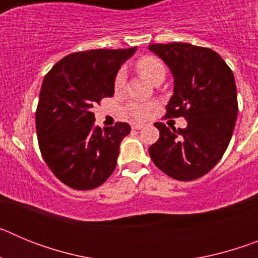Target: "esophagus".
Here are the masks:
<instances>
[{"instance_id": "esophagus-1", "label": "esophagus", "mask_w": 258, "mask_h": 258, "mask_svg": "<svg viewBox=\"0 0 258 258\" xmlns=\"http://www.w3.org/2000/svg\"><path fill=\"white\" fill-rule=\"evenodd\" d=\"M132 129H134V131H140V129H142V127H145V124H142V122H136L133 121L131 124Z\"/></svg>"}]
</instances>
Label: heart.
I'll return each instance as SVG.
<instances>
[{
  "label": "heart",
  "instance_id": "heart-1",
  "mask_svg": "<svg viewBox=\"0 0 258 258\" xmlns=\"http://www.w3.org/2000/svg\"><path fill=\"white\" fill-rule=\"evenodd\" d=\"M137 68L151 83H154L155 80L157 79H164L165 77V66L156 56H142V58L138 59V61H137ZM125 80H126V74H125V71L121 68V70L117 71L115 80H113V89H115L116 92H121L125 85ZM155 107H156V104L154 102L131 101L126 104V107H125V111L132 117L143 120V118L149 117L150 113L152 112V109Z\"/></svg>",
  "mask_w": 258,
  "mask_h": 258
}]
</instances>
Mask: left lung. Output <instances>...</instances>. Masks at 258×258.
<instances>
[{
	"label": "left lung",
	"instance_id": "8db88e82",
	"mask_svg": "<svg viewBox=\"0 0 258 258\" xmlns=\"http://www.w3.org/2000/svg\"><path fill=\"white\" fill-rule=\"evenodd\" d=\"M174 76V94L165 117H184L187 126L175 131L155 122L159 140L150 146L155 165L178 181H194L223 156L238 116L232 71L217 52L186 42L152 44Z\"/></svg>",
	"mask_w": 258,
	"mask_h": 258
}]
</instances>
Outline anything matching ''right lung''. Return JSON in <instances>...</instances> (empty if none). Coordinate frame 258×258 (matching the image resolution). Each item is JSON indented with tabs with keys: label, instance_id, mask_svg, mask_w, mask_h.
<instances>
[{
	"label": "right lung",
	"instance_id": "right-lung-1",
	"mask_svg": "<svg viewBox=\"0 0 258 258\" xmlns=\"http://www.w3.org/2000/svg\"><path fill=\"white\" fill-rule=\"evenodd\" d=\"M137 47L72 52L46 74L36 109L38 147L54 175L68 187L92 190L117 164L126 122L95 126L93 106L113 95L120 66Z\"/></svg>",
	"mask_w": 258,
	"mask_h": 258
}]
</instances>
